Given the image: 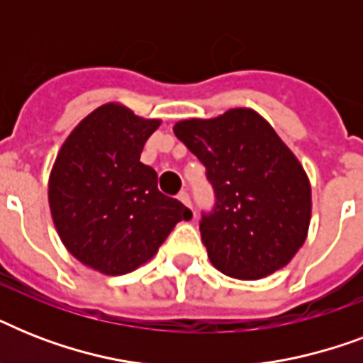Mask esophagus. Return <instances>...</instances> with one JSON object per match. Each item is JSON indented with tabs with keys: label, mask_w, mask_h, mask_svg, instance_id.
<instances>
[{
	"label": "esophagus",
	"mask_w": 363,
	"mask_h": 363,
	"mask_svg": "<svg viewBox=\"0 0 363 363\" xmlns=\"http://www.w3.org/2000/svg\"><path fill=\"white\" fill-rule=\"evenodd\" d=\"M179 201H181L182 205H186L188 209L192 211V203H190V196H188L186 192H181V194H179Z\"/></svg>",
	"instance_id": "1"
}]
</instances>
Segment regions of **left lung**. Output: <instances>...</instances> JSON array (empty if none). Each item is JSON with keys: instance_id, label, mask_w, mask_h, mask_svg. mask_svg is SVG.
<instances>
[{"instance_id": "obj_1", "label": "left lung", "mask_w": 363, "mask_h": 363, "mask_svg": "<svg viewBox=\"0 0 363 363\" xmlns=\"http://www.w3.org/2000/svg\"><path fill=\"white\" fill-rule=\"evenodd\" d=\"M173 131L215 188V209L199 222L211 264L241 281L282 269L307 239L313 207L309 177L296 154L247 107L181 121Z\"/></svg>"}]
</instances>
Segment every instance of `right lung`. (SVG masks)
<instances>
[{
    "mask_svg": "<svg viewBox=\"0 0 363 363\" xmlns=\"http://www.w3.org/2000/svg\"><path fill=\"white\" fill-rule=\"evenodd\" d=\"M162 121L105 104L82 118L60 148L48 179L50 215L64 247L104 275H125L158 252L192 213L158 190L139 162Z\"/></svg>",
    "mask_w": 363,
    "mask_h": 363,
    "instance_id": "1",
    "label": "right lung"
}]
</instances>
